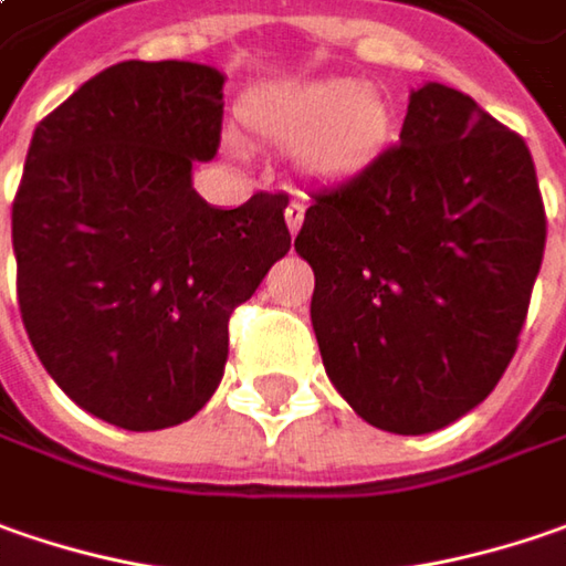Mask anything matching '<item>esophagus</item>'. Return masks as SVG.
I'll return each mask as SVG.
<instances>
[{"mask_svg": "<svg viewBox=\"0 0 566 566\" xmlns=\"http://www.w3.org/2000/svg\"><path fill=\"white\" fill-rule=\"evenodd\" d=\"M302 219H305V203H302V200H293V203L286 207V226H290V232H293V235L298 232Z\"/></svg>", "mask_w": 566, "mask_h": 566, "instance_id": "34e87169", "label": "esophagus"}]
</instances>
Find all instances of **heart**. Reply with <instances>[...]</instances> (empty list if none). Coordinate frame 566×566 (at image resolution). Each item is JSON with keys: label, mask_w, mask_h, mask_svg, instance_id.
<instances>
[{"label": "heart", "mask_w": 566, "mask_h": 566, "mask_svg": "<svg viewBox=\"0 0 566 566\" xmlns=\"http://www.w3.org/2000/svg\"><path fill=\"white\" fill-rule=\"evenodd\" d=\"M251 120L280 143H302L305 165L334 171L369 153L385 133V107L350 78L280 88L251 107Z\"/></svg>", "instance_id": "1"}]
</instances>
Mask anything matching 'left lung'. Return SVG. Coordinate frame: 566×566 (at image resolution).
Here are the masks:
<instances>
[{"mask_svg": "<svg viewBox=\"0 0 566 566\" xmlns=\"http://www.w3.org/2000/svg\"><path fill=\"white\" fill-rule=\"evenodd\" d=\"M545 232L523 136L449 85L410 92L398 143L312 190L296 235L344 401L401 437L478 408L516 354Z\"/></svg>", "mask_w": 566, "mask_h": 566, "instance_id": "8db88e82", "label": "left lung"}]
</instances>
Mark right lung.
Instances as JSON below:
<instances>
[{"label":"right lung","instance_id":"right-lung-1","mask_svg":"<svg viewBox=\"0 0 566 566\" xmlns=\"http://www.w3.org/2000/svg\"><path fill=\"white\" fill-rule=\"evenodd\" d=\"M222 85L185 60L98 72L38 124L14 193L34 354L78 408L136 433L210 401L232 312L290 251L286 193L216 210L190 185L219 149Z\"/></svg>","mask_w":566,"mask_h":566}]
</instances>
